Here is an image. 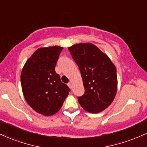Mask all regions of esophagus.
I'll return each mask as SVG.
<instances>
[{
    "mask_svg": "<svg viewBox=\"0 0 147 147\" xmlns=\"http://www.w3.org/2000/svg\"><path fill=\"white\" fill-rule=\"evenodd\" d=\"M68 86H69V88H70V89H72V82H69V83L68 84Z\"/></svg>",
    "mask_w": 147,
    "mask_h": 147,
    "instance_id": "34e87169",
    "label": "esophagus"
}]
</instances>
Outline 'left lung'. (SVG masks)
Instances as JSON below:
<instances>
[{
    "mask_svg": "<svg viewBox=\"0 0 147 147\" xmlns=\"http://www.w3.org/2000/svg\"><path fill=\"white\" fill-rule=\"evenodd\" d=\"M78 65L85 92L79 97L81 106L88 112L98 113L111 105L117 89L116 68L109 57L90 43L68 48Z\"/></svg>",
    "mask_w": 147,
    "mask_h": 147,
    "instance_id": "obj_1",
    "label": "left lung"
}]
</instances>
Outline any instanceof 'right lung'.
Returning <instances> with one entry per match:
<instances>
[{"label": "right lung", "mask_w": 147, "mask_h": 147, "mask_svg": "<svg viewBox=\"0 0 147 147\" xmlns=\"http://www.w3.org/2000/svg\"><path fill=\"white\" fill-rule=\"evenodd\" d=\"M62 50L59 46L38 49L27 61L21 72L25 100L36 112L45 116L60 110L70 90L55 71Z\"/></svg>", "instance_id": "add662e5"}]
</instances>
